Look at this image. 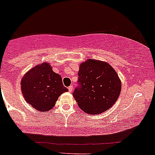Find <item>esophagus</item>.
I'll use <instances>...</instances> for the list:
<instances>
[{
    "instance_id": "34e87169",
    "label": "esophagus",
    "mask_w": 155,
    "mask_h": 155,
    "mask_svg": "<svg viewBox=\"0 0 155 155\" xmlns=\"http://www.w3.org/2000/svg\"><path fill=\"white\" fill-rule=\"evenodd\" d=\"M68 90H69L70 92H72V91H73V87H72V86H70V87H68Z\"/></svg>"
}]
</instances>
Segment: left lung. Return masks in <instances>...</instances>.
Returning <instances> with one entry per match:
<instances>
[{"instance_id":"obj_1","label":"left lung","mask_w":155,"mask_h":155,"mask_svg":"<svg viewBox=\"0 0 155 155\" xmlns=\"http://www.w3.org/2000/svg\"><path fill=\"white\" fill-rule=\"evenodd\" d=\"M78 77L81 87L74 91L73 96L84 113L101 114L118 99L121 81L107 62L88 59L79 66Z\"/></svg>"}]
</instances>
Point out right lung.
<instances>
[{
  "label": "right lung",
  "mask_w": 155,
  "mask_h": 155,
  "mask_svg": "<svg viewBox=\"0 0 155 155\" xmlns=\"http://www.w3.org/2000/svg\"><path fill=\"white\" fill-rule=\"evenodd\" d=\"M21 90L25 100L42 113L51 110L59 96L68 91L64 87L61 75L53 72L47 62L35 66L25 74Z\"/></svg>",
  "instance_id": "right-lung-1"
}]
</instances>
